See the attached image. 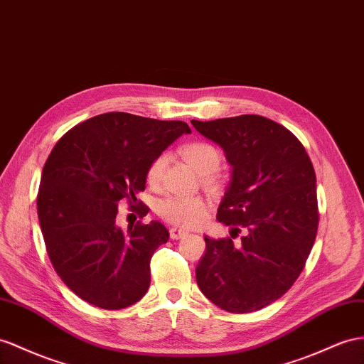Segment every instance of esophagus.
<instances>
[{
	"label": "esophagus",
	"instance_id": "34e87169",
	"mask_svg": "<svg viewBox=\"0 0 364 364\" xmlns=\"http://www.w3.org/2000/svg\"><path fill=\"white\" fill-rule=\"evenodd\" d=\"M169 235H171L172 240H180V238H183L186 235V230L178 229V228H171L169 229Z\"/></svg>",
	"mask_w": 364,
	"mask_h": 364
}]
</instances>
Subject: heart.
Instances as JSON below:
<instances>
[{
  "mask_svg": "<svg viewBox=\"0 0 364 364\" xmlns=\"http://www.w3.org/2000/svg\"><path fill=\"white\" fill-rule=\"evenodd\" d=\"M180 155L201 176V181L209 189H218L220 178L215 171L221 164V152L217 146L208 141H193L180 147ZM167 164V154L156 155L146 171L147 183L158 186L163 178ZM156 213L171 225L193 228L206 218L208 206L201 197H184V195H167L156 204Z\"/></svg>",
  "mask_w": 364,
  "mask_h": 364,
  "instance_id": "obj_1",
  "label": "heart"
}]
</instances>
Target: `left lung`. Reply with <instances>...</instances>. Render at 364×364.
Instances as JSON below:
<instances>
[{"mask_svg": "<svg viewBox=\"0 0 364 364\" xmlns=\"http://www.w3.org/2000/svg\"><path fill=\"white\" fill-rule=\"evenodd\" d=\"M223 147L232 169L217 220L230 237L208 238L195 277L200 291L232 314L259 311L292 287L318 229L316 178L309 155L291 130L259 115L192 119Z\"/></svg>", "mask_w": 364, "mask_h": 364, "instance_id": "obj_1", "label": "left lung"}]
</instances>
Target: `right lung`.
Here are the masks:
<instances>
[{
	"label": "right lung",
	"instance_id": "add662e5",
	"mask_svg": "<svg viewBox=\"0 0 364 364\" xmlns=\"http://www.w3.org/2000/svg\"><path fill=\"white\" fill-rule=\"evenodd\" d=\"M183 134L184 121L107 112L72 127L43 167L36 209L55 272L82 300L117 311L141 300L151 284V258L167 243L158 221L117 226L119 201L139 218L136 200L156 155Z\"/></svg>",
	"mask_w": 364,
	"mask_h": 364
}]
</instances>
